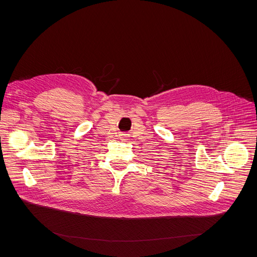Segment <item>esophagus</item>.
<instances>
[{
	"instance_id": "34e87169",
	"label": "esophagus",
	"mask_w": 257,
	"mask_h": 257,
	"mask_svg": "<svg viewBox=\"0 0 257 257\" xmlns=\"http://www.w3.org/2000/svg\"><path fill=\"white\" fill-rule=\"evenodd\" d=\"M126 138H127V137L125 136V134H121V136H120V139H121V140H126Z\"/></svg>"
}]
</instances>
